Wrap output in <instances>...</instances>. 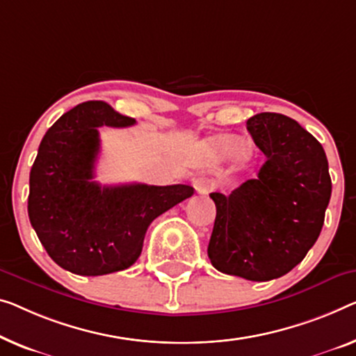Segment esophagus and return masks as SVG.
<instances>
[{
  "instance_id": "34e87169",
  "label": "esophagus",
  "mask_w": 356,
  "mask_h": 356,
  "mask_svg": "<svg viewBox=\"0 0 356 356\" xmlns=\"http://www.w3.org/2000/svg\"><path fill=\"white\" fill-rule=\"evenodd\" d=\"M193 185H195V190L196 192H198L200 195H208L209 192H212V190H214V187H216V184L212 182L211 179H208V177H198L193 182Z\"/></svg>"
}]
</instances>
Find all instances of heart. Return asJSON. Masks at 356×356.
Returning a JSON list of instances; mask_svg holds the SVG:
<instances>
[{
  "label": "heart",
  "mask_w": 356,
  "mask_h": 356,
  "mask_svg": "<svg viewBox=\"0 0 356 356\" xmlns=\"http://www.w3.org/2000/svg\"><path fill=\"white\" fill-rule=\"evenodd\" d=\"M212 147H214L216 153H219L222 156H229L235 153V156L238 160H241L243 158V152L241 148H236V139L235 137H219V139H216L212 142Z\"/></svg>",
  "instance_id": "1"
}]
</instances>
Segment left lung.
Returning a JSON list of instances; mask_svg holds the SVG:
<instances>
[{
	"instance_id": "1",
	"label": "left lung",
	"mask_w": 356,
	"mask_h": 356,
	"mask_svg": "<svg viewBox=\"0 0 356 356\" xmlns=\"http://www.w3.org/2000/svg\"><path fill=\"white\" fill-rule=\"evenodd\" d=\"M246 126L267 160L229 196L209 195L217 212L208 256L222 273L268 281L291 272L315 245L332 185L325 150L297 121L259 113Z\"/></svg>"
}]
</instances>
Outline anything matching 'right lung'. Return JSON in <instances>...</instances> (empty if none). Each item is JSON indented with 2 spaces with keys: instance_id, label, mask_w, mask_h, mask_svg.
I'll return each instance as SVG.
<instances>
[{
  "instance_id": "right-lung-1",
  "label": "right lung",
  "mask_w": 356,
  "mask_h": 356,
  "mask_svg": "<svg viewBox=\"0 0 356 356\" xmlns=\"http://www.w3.org/2000/svg\"><path fill=\"white\" fill-rule=\"evenodd\" d=\"M134 118L108 104H79L42 137L30 171L29 217L59 267L83 277L129 268L142 252L148 225L193 195L190 185L95 182L99 127H126Z\"/></svg>"
}]
</instances>
